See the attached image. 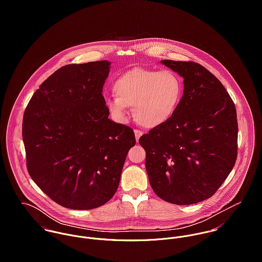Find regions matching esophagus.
Segmentation results:
<instances>
[{
    "instance_id": "esophagus-1",
    "label": "esophagus",
    "mask_w": 262,
    "mask_h": 262,
    "mask_svg": "<svg viewBox=\"0 0 262 262\" xmlns=\"http://www.w3.org/2000/svg\"><path fill=\"white\" fill-rule=\"evenodd\" d=\"M134 133H135V137H136V140L138 141L139 140V138H140V136L142 135V132L140 131V130H134Z\"/></svg>"
}]
</instances>
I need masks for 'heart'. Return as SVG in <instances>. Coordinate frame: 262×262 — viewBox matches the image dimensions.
Returning <instances> with one entry per match:
<instances>
[{"mask_svg": "<svg viewBox=\"0 0 262 262\" xmlns=\"http://www.w3.org/2000/svg\"><path fill=\"white\" fill-rule=\"evenodd\" d=\"M114 98L107 100L108 111L119 121H125L127 107L145 128L167 122L177 111L183 97V83L170 71H151L136 68L124 73L114 83Z\"/></svg>", "mask_w": 262, "mask_h": 262, "instance_id": "b5f03b06", "label": "heart"}]
</instances>
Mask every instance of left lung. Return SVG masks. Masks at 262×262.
Instances as JSON below:
<instances>
[{
	"instance_id": "left-lung-1",
	"label": "left lung",
	"mask_w": 262,
	"mask_h": 262,
	"mask_svg": "<svg viewBox=\"0 0 262 262\" xmlns=\"http://www.w3.org/2000/svg\"><path fill=\"white\" fill-rule=\"evenodd\" d=\"M184 77V95L173 116L139 139L153 191L174 205L211 198L237 158L235 105L222 82L193 61L161 60Z\"/></svg>"
}]
</instances>
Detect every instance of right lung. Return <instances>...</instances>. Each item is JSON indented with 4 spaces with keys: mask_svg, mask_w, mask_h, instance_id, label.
<instances>
[{
    "mask_svg": "<svg viewBox=\"0 0 262 262\" xmlns=\"http://www.w3.org/2000/svg\"><path fill=\"white\" fill-rule=\"evenodd\" d=\"M108 60L68 64L45 79L23 116L28 172L58 205L91 210L112 199L133 130L109 119L103 86Z\"/></svg>",
    "mask_w": 262,
    "mask_h": 262,
    "instance_id": "add662e5",
    "label": "right lung"
}]
</instances>
